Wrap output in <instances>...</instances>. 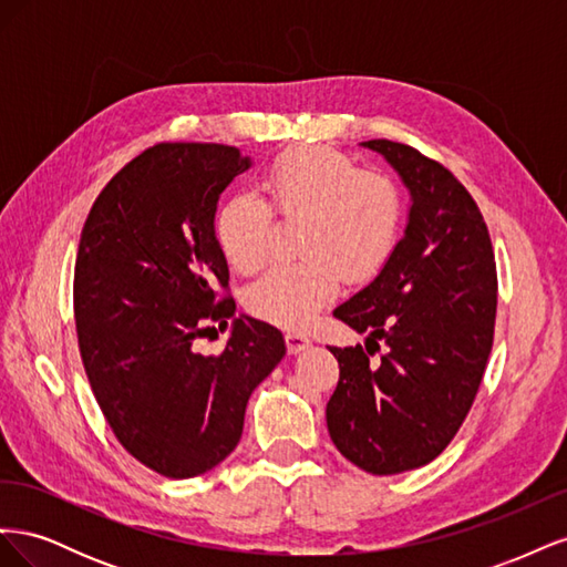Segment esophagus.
<instances>
[{
    "label": "esophagus",
    "instance_id": "34e87169",
    "mask_svg": "<svg viewBox=\"0 0 567 567\" xmlns=\"http://www.w3.org/2000/svg\"><path fill=\"white\" fill-rule=\"evenodd\" d=\"M284 340H286L288 354H298V352H302V350H307V348L312 346L310 338H307V336L300 333V331H288V333L284 336Z\"/></svg>",
    "mask_w": 567,
    "mask_h": 567
}]
</instances>
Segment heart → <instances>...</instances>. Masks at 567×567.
<instances>
[{"label":"heart","mask_w":567,"mask_h":567,"mask_svg":"<svg viewBox=\"0 0 567 567\" xmlns=\"http://www.w3.org/2000/svg\"><path fill=\"white\" fill-rule=\"evenodd\" d=\"M269 205L250 192L229 196L215 215L221 255L238 271H255L269 255L274 214L302 217L298 262L265 271L246 293L248 312L298 329L329 302L340 277L359 284L379 274L400 241L404 203L398 184L362 173L354 161L323 146L284 153L260 182Z\"/></svg>","instance_id":"heart-1"}]
</instances>
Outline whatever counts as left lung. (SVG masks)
<instances>
[{
    "mask_svg": "<svg viewBox=\"0 0 567 567\" xmlns=\"http://www.w3.org/2000/svg\"><path fill=\"white\" fill-rule=\"evenodd\" d=\"M364 146L398 169L411 208L379 277L333 310L369 338L331 348L340 379L326 423L354 466L394 475L437 458L468 416L494 340L496 262L483 213L447 167L400 142Z\"/></svg>",
    "mask_w": 567,
    "mask_h": 567,
    "instance_id": "1",
    "label": "left lung"
}]
</instances>
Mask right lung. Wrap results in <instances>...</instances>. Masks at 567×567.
I'll list each match as a JSON object with an SVG mask.
<instances>
[{"instance_id": "add662e5", "label": "right lung", "mask_w": 567, "mask_h": 567, "mask_svg": "<svg viewBox=\"0 0 567 567\" xmlns=\"http://www.w3.org/2000/svg\"><path fill=\"white\" fill-rule=\"evenodd\" d=\"M248 167L236 146L156 144L104 186L82 227V364L117 442L165 477L203 475L236 450L252 390L286 354L281 331L252 317L231 321L219 354L194 350L236 312L215 213Z\"/></svg>"}]
</instances>
